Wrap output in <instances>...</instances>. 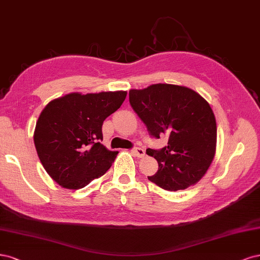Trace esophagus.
I'll list each match as a JSON object with an SVG mask.
<instances>
[{
	"label": "esophagus",
	"instance_id": "esophagus-1",
	"mask_svg": "<svg viewBox=\"0 0 260 260\" xmlns=\"http://www.w3.org/2000/svg\"><path fill=\"white\" fill-rule=\"evenodd\" d=\"M132 153L135 155V156H137V157H144L146 155V151H145L144 149H141V148H134L132 150Z\"/></svg>",
	"mask_w": 260,
	"mask_h": 260
}]
</instances>
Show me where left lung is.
<instances>
[{
	"label": "left lung",
	"instance_id": "1",
	"mask_svg": "<svg viewBox=\"0 0 260 260\" xmlns=\"http://www.w3.org/2000/svg\"><path fill=\"white\" fill-rule=\"evenodd\" d=\"M129 104L150 135L169 137L161 150L147 149L158 170L148 179L164 190L187 189L203 177L216 151L215 115L193 89L173 84H152L129 90Z\"/></svg>",
	"mask_w": 260,
	"mask_h": 260
}]
</instances>
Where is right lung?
I'll use <instances>...</instances> for the list:
<instances>
[{"instance_id":"right-lung-1","label":"right lung","mask_w":260,"mask_h":260,"mask_svg":"<svg viewBox=\"0 0 260 260\" xmlns=\"http://www.w3.org/2000/svg\"><path fill=\"white\" fill-rule=\"evenodd\" d=\"M127 91L70 93L43 109L33 140L47 174L66 189L78 190L102 177L119 152L104 145L103 123L115 112Z\"/></svg>"}]
</instances>
